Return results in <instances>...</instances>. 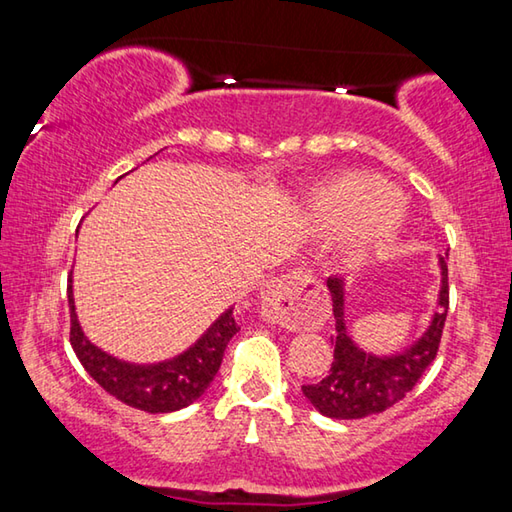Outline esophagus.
Returning <instances> with one entry per match:
<instances>
[{
	"label": "esophagus",
	"instance_id": "esophagus-1",
	"mask_svg": "<svg viewBox=\"0 0 512 512\" xmlns=\"http://www.w3.org/2000/svg\"><path fill=\"white\" fill-rule=\"evenodd\" d=\"M320 296H323V287L314 275L293 271L264 284L262 309L277 323L305 327L316 318V300H320Z\"/></svg>",
	"mask_w": 512,
	"mask_h": 512
}]
</instances>
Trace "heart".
Segmentation results:
<instances>
[{"instance_id": "obj_1", "label": "heart", "mask_w": 512, "mask_h": 512, "mask_svg": "<svg viewBox=\"0 0 512 512\" xmlns=\"http://www.w3.org/2000/svg\"><path fill=\"white\" fill-rule=\"evenodd\" d=\"M395 189L372 176H345L327 185L314 201V219L329 237H352L366 230L372 248L397 235Z\"/></svg>"}]
</instances>
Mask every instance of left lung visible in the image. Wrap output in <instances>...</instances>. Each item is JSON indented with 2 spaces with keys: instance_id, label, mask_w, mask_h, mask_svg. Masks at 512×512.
Wrapping results in <instances>:
<instances>
[{
  "instance_id": "8db88e82",
  "label": "left lung",
  "mask_w": 512,
  "mask_h": 512,
  "mask_svg": "<svg viewBox=\"0 0 512 512\" xmlns=\"http://www.w3.org/2000/svg\"><path fill=\"white\" fill-rule=\"evenodd\" d=\"M443 287H440L438 311L422 339L395 357H375L359 350L348 336L343 316V280L329 277L327 289L332 293L334 311V361L329 375L318 384H305L302 393L327 418L357 420L391 409L413 391L424 370L436 359L443 327L449 309V282H447V257H440Z\"/></svg>"
}]
</instances>
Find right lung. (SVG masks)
Wrapping results in <instances>:
<instances>
[{"label": "right lung", "instance_id": "right-lung-1", "mask_svg": "<svg viewBox=\"0 0 512 512\" xmlns=\"http://www.w3.org/2000/svg\"><path fill=\"white\" fill-rule=\"evenodd\" d=\"M67 300L69 323H72L69 325V343H72L83 368L103 391L117 397L119 402L146 413H171L198 400L219 372L228 341L239 329L232 309H228L196 341V345L180 357L153 363V366H135V363L110 357L85 339L74 311L72 277H69Z\"/></svg>", "mask_w": 512, "mask_h": 512}]
</instances>
